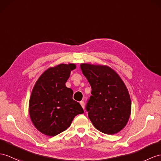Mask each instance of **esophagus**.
Returning <instances> with one entry per match:
<instances>
[{
	"label": "esophagus",
	"mask_w": 161,
	"mask_h": 161,
	"mask_svg": "<svg viewBox=\"0 0 161 161\" xmlns=\"http://www.w3.org/2000/svg\"><path fill=\"white\" fill-rule=\"evenodd\" d=\"M80 105H81V107L84 108H85V103H84V102H83V101L80 102Z\"/></svg>",
	"instance_id": "34e87169"
}]
</instances>
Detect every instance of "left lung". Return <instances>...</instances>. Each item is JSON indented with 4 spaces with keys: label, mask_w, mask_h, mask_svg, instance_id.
Wrapping results in <instances>:
<instances>
[{
    "label": "left lung",
    "mask_w": 161,
    "mask_h": 161,
    "mask_svg": "<svg viewBox=\"0 0 161 161\" xmlns=\"http://www.w3.org/2000/svg\"><path fill=\"white\" fill-rule=\"evenodd\" d=\"M80 69L92 87L87 105L88 117L97 130L115 135L126 126L131 114V100L126 85L107 65L81 64Z\"/></svg>",
    "instance_id": "1"
}]
</instances>
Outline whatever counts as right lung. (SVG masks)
I'll use <instances>...</instances> for the list:
<instances>
[{"label": "right lung", "mask_w": 161, "mask_h": 161, "mask_svg": "<svg viewBox=\"0 0 161 161\" xmlns=\"http://www.w3.org/2000/svg\"><path fill=\"white\" fill-rule=\"evenodd\" d=\"M76 68L74 64L50 67L35 83L29 99V115L34 126L42 134H60L70 126L75 116L84 113L80 104L72 99V89L65 85Z\"/></svg>", "instance_id": "right-lung-1"}]
</instances>
